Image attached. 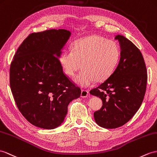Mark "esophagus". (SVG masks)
<instances>
[{
	"instance_id": "34e87169",
	"label": "esophagus",
	"mask_w": 157,
	"mask_h": 157,
	"mask_svg": "<svg viewBox=\"0 0 157 157\" xmlns=\"http://www.w3.org/2000/svg\"><path fill=\"white\" fill-rule=\"evenodd\" d=\"M88 95H89V92L86 90H81V97L82 98H85L88 97Z\"/></svg>"
}]
</instances>
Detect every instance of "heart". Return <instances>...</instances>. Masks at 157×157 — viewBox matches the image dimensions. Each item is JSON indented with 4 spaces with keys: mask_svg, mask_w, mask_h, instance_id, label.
I'll use <instances>...</instances> for the list:
<instances>
[{
    "mask_svg": "<svg viewBox=\"0 0 157 157\" xmlns=\"http://www.w3.org/2000/svg\"><path fill=\"white\" fill-rule=\"evenodd\" d=\"M120 57V49L115 42L100 36H90L75 41L71 50H64L59 63L66 75L72 76L79 68L82 71L75 82L86 88L95 81H102L111 75Z\"/></svg>",
    "mask_w": 157,
    "mask_h": 157,
    "instance_id": "heart-1",
    "label": "heart"
}]
</instances>
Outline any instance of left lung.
Wrapping results in <instances>:
<instances>
[{
    "label": "left lung",
    "instance_id": "obj_1",
    "mask_svg": "<svg viewBox=\"0 0 157 157\" xmlns=\"http://www.w3.org/2000/svg\"><path fill=\"white\" fill-rule=\"evenodd\" d=\"M120 59L115 70L90 93L101 98L102 106L94 113L96 123L105 128L123 126L135 115L146 91L147 74L139 49L125 36L117 34Z\"/></svg>",
    "mask_w": 157,
    "mask_h": 157
}]
</instances>
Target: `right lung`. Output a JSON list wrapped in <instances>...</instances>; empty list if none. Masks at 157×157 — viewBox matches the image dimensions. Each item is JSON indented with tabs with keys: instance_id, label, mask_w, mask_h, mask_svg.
<instances>
[{
	"instance_id": "obj_1",
	"label": "right lung",
	"mask_w": 157,
	"mask_h": 157,
	"mask_svg": "<svg viewBox=\"0 0 157 157\" xmlns=\"http://www.w3.org/2000/svg\"><path fill=\"white\" fill-rule=\"evenodd\" d=\"M65 29L30 34L17 49L10 85L17 107L30 123L54 129L63 123L68 105L81 90L64 74L59 56L70 39Z\"/></svg>"
}]
</instances>
